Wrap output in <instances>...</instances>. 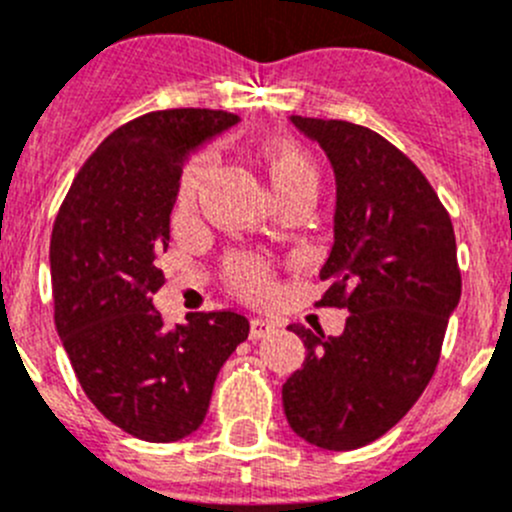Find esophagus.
Instances as JSON below:
<instances>
[{"label":"esophagus","mask_w":512,"mask_h":512,"mask_svg":"<svg viewBox=\"0 0 512 512\" xmlns=\"http://www.w3.org/2000/svg\"><path fill=\"white\" fill-rule=\"evenodd\" d=\"M271 332H276V321L271 319H251V329H248V337L251 339H264Z\"/></svg>","instance_id":"1"}]
</instances>
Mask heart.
Listing matches in <instances>:
<instances>
[{"instance_id":"b5f03b06","label":"heart","mask_w":512,"mask_h":512,"mask_svg":"<svg viewBox=\"0 0 512 512\" xmlns=\"http://www.w3.org/2000/svg\"><path fill=\"white\" fill-rule=\"evenodd\" d=\"M261 155H264L266 170H269L274 191L279 193L281 201H286V198L304 191L316 193V165L299 143H294V140L289 138H274L264 145ZM211 168H213L211 155H203V158L193 160L191 168L186 170L183 183H180V193H178L180 213L191 211L198 193H201L203 186H206ZM231 279L233 284H236V289L246 296H261L266 294L271 286L269 271L251 259L233 261Z\"/></svg>"}]
</instances>
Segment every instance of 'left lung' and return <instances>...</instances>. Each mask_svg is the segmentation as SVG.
I'll return each mask as SVG.
<instances>
[{"instance_id":"1","label":"left lung","mask_w":512,"mask_h":512,"mask_svg":"<svg viewBox=\"0 0 512 512\" xmlns=\"http://www.w3.org/2000/svg\"><path fill=\"white\" fill-rule=\"evenodd\" d=\"M337 183L334 246L319 304L349 311L339 337L289 329L306 359L281 387L289 427L321 450H357L392 430L425 392L460 304L455 231L405 153L362 125L291 115Z\"/></svg>"}]
</instances>
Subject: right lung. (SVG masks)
Masks as SVG:
<instances>
[{
    "label": "right lung",
    "mask_w": 512,
    "mask_h": 512,
    "mask_svg": "<svg viewBox=\"0 0 512 512\" xmlns=\"http://www.w3.org/2000/svg\"><path fill=\"white\" fill-rule=\"evenodd\" d=\"M241 123L223 110H160L107 135L57 213L50 241L55 324L92 405L128 435L175 442L206 420L223 362L248 337L236 311L163 324L153 294L180 173Z\"/></svg>",
    "instance_id": "add662e5"
}]
</instances>
